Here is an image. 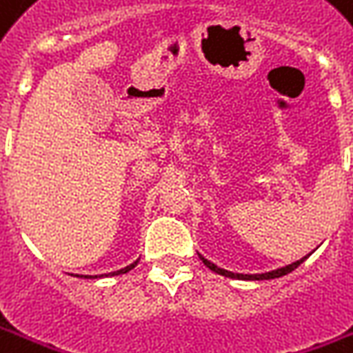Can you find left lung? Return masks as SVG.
<instances>
[{"label":"left lung","instance_id":"obj_1","mask_svg":"<svg viewBox=\"0 0 353 353\" xmlns=\"http://www.w3.org/2000/svg\"><path fill=\"white\" fill-rule=\"evenodd\" d=\"M310 256V254H307ZM307 256H304V258H300V260H296V262L288 263V265H285V268H279V270H273V271H268V273H254V275H246V273H233V271H228L223 270V268H218L216 263L208 262L204 256H201L199 254V258L202 260V263L206 265V268H210L212 271H216V273H219V275H223V277H229V279H241V281H268V279H277V277H283V275H287V273H290V271H294L300 265V263L304 262Z\"/></svg>","mask_w":353,"mask_h":353}]
</instances>
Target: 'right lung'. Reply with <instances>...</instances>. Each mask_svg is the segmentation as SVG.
I'll list each match as a JSON object with an SVG mask.
<instances>
[{"instance_id": "add662e5", "label": "right lung", "mask_w": 353, "mask_h": 353, "mask_svg": "<svg viewBox=\"0 0 353 353\" xmlns=\"http://www.w3.org/2000/svg\"><path fill=\"white\" fill-rule=\"evenodd\" d=\"M137 262H139V260H135L134 263L125 265V268H122V270L112 271V273H105V277H117V275H124V273H128V271H130V270H134L135 265H137ZM82 277H83V275H82ZM95 277H97V275H95ZM101 277H103V275H101ZM85 279H88V275H85ZM90 279H91V277H90Z\"/></svg>"}]
</instances>
